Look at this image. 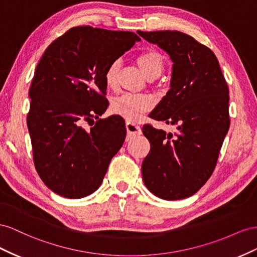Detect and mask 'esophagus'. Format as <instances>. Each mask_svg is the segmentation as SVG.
<instances>
[{"mask_svg": "<svg viewBox=\"0 0 257 257\" xmlns=\"http://www.w3.org/2000/svg\"><path fill=\"white\" fill-rule=\"evenodd\" d=\"M126 129H127L128 137H135V136H139L142 134L140 126H138V124L131 122V121L126 122Z\"/></svg>", "mask_w": 257, "mask_h": 257, "instance_id": "esophagus-1", "label": "esophagus"}]
</instances>
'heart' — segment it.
I'll use <instances>...</instances> for the list:
<instances>
[{
    "label": "heart",
    "mask_w": 257,
    "mask_h": 257,
    "mask_svg": "<svg viewBox=\"0 0 257 257\" xmlns=\"http://www.w3.org/2000/svg\"><path fill=\"white\" fill-rule=\"evenodd\" d=\"M137 63L144 75L154 79L160 75L165 67L164 57L156 50H148L138 55ZM121 68V62L119 59H116L109 63L104 73V82L107 88L114 89L118 84L119 72ZM153 100L144 94H131L126 93L116 98L111 105L112 112L122 116L129 121H136L149 112L153 107Z\"/></svg>",
    "instance_id": "heart-1"
}]
</instances>
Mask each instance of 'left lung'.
I'll return each mask as SVG.
<instances>
[{
	"mask_svg": "<svg viewBox=\"0 0 257 257\" xmlns=\"http://www.w3.org/2000/svg\"><path fill=\"white\" fill-rule=\"evenodd\" d=\"M170 56V89L150 114L178 124L177 134L144 124L151 151L142 163V178L151 193L165 200L196 194L214 171L229 129L228 86L210 48L180 31H138Z\"/></svg>",
	"mask_w": 257,
	"mask_h": 257,
	"instance_id": "obj_1",
	"label": "left lung"
}]
</instances>
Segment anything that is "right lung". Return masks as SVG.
Here are the masks:
<instances>
[{
	"label": "right lung",
	"instance_id": "right-lung-1",
	"mask_svg": "<svg viewBox=\"0 0 257 257\" xmlns=\"http://www.w3.org/2000/svg\"><path fill=\"white\" fill-rule=\"evenodd\" d=\"M140 40L134 32L82 26L43 54L29 90L27 123L35 169L54 193L78 199L101 185L126 138L122 117L99 118L108 106L104 73Z\"/></svg>",
	"mask_w": 257,
	"mask_h": 257
}]
</instances>
